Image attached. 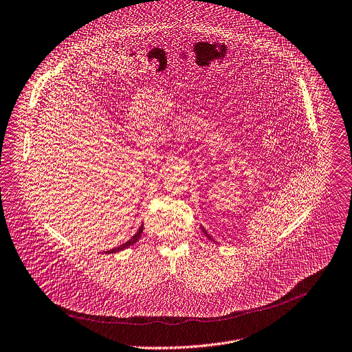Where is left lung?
<instances>
[{"instance_id":"8db88e82","label":"left lung","mask_w":352,"mask_h":352,"mask_svg":"<svg viewBox=\"0 0 352 352\" xmlns=\"http://www.w3.org/2000/svg\"><path fill=\"white\" fill-rule=\"evenodd\" d=\"M204 232H205V234H206V231H205V230H204Z\"/></svg>"}]
</instances>
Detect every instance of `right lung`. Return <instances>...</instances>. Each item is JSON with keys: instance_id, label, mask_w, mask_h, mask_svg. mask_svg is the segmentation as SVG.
Returning <instances> with one entry per match:
<instances>
[{"instance_id": "add662e5", "label": "right lung", "mask_w": 352, "mask_h": 352, "mask_svg": "<svg viewBox=\"0 0 352 352\" xmlns=\"http://www.w3.org/2000/svg\"><path fill=\"white\" fill-rule=\"evenodd\" d=\"M142 232H143V226L139 228V231H138L129 241H126L125 243H122V245L118 246V248H114V249H111V250H107L106 253H117V252H120V250H122V249H125V248H129V246L133 245L136 241H139V238L142 236Z\"/></svg>"}]
</instances>
